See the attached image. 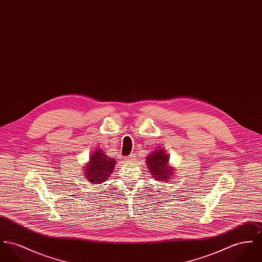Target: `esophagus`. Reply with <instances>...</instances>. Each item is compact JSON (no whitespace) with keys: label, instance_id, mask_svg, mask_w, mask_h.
<instances>
[{"label":"esophagus","instance_id":"34e87169","mask_svg":"<svg viewBox=\"0 0 262 262\" xmlns=\"http://www.w3.org/2000/svg\"><path fill=\"white\" fill-rule=\"evenodd\" d=\"M124 160L127 161V162H134V161H136L137 159H136V156H135V155H129V156L125 157Z\"/></svg>","mask_w":262,"mask_h":262}]
</instances>
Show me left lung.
Here are the masks:
<instances>
[{"label":"left lung","mask_w":262,"mask_h":262,"mask_svg":"<svg viewBox=\"0 0 262 262\" xmlns=\"http://www.w3.org/2000/svg\"><path fill=\"white\" fill-rule=\"evenodd\" d=\"M168 160L169 156L166 155L165 150L160 146L157 150L151 151V154L146 157V165L154 179L165 182L169 181L172 178L174 170L168 165Z\"/></svg>","instance_id":"8db88e82"}]
</instances>
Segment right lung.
Wrapping results in <instances>:
<instances>
[{"label": "right lung", "mask_w": 262, "mask_h": 262, "mask_svg": "<svg viewBox=\"0 0 262 262\" xmlns=\"http://www.w3.org/2000/svg\"><path fill=\"white\" fill-rule=\"evenodd\" d=\"M116 162L114 159L105 156L102 150L97 149L90 157V161L85 163L83 169L85 181L94 184H100L101 182L107 181L114 170Z\"/></svg>", "instance_id": "1"}]
</instances>
